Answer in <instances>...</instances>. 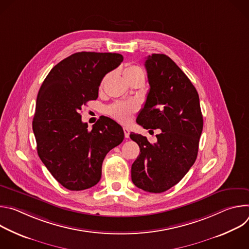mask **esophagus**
<instances>
[{
    "label": "esophagus",
    "mask_w": 249,
    "mask_h": 249,
    "mask_svg": "<svg viewBox=\"0 0 249 249\" xmlns=\"http://www.w3.org/2000/svg\"><path fill=\"white\" fill-rule=\"evenodd\" d=\"M123 131H124V135H125V138H129V135H130V130H129V128H127V127H124V128H123Z\"/></svg>",
    "instance_id": "obj_1"
}]
</instances>
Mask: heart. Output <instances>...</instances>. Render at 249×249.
Masks as SVG:
<instances>
[{"label":"heart","instance_id":"heart-1","mask_svg":"<svg viewBox=\"0 0 249 249\" xmlns=\"http://www.w3.org/2000/svg\"><path fill=\"white\" fill-rule=\"evenodd\" d=\"M139 74H144L142 69L138 66L135 65H129L128 67L125 68L124 70V77H129V76H135ZM138 110V106L135 103L132 102H117L115 104L110 105L109 107L106 109V112H107L111 117H113L115 120L122 124H127L129 123L134 114Z\"/></svg>","mask_w":249,"mask_h":249}]
</instances>
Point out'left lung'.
<instances>
[{
	"label": "left lung",
	"mask_w": 249,
	"mask_h": 249,
	"mask_svg": "<svg viewBox=\"0 0 249 249\" xmlns=\"http://www.w3.org/2000/svg\"><path fill=\"white\" fill-rule=\"evenodd\" d=\"M146 59L150 90L137 123L160 131L155 144L140 134H130L141 152L131 177L138 188L161 193L178 183L194 164L203 116L198 92L182 70L164 54Z\"/></svg>",
	"instance_id": "8db88e82"
}]
</instances>
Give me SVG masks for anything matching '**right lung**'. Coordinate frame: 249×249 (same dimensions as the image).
Masks as SVG:
<instances>
[{"instance_id": "right-lung-1", "label": "right lung", "mask_w": 249, "mask_h": 249, "mask_svg": "<svg viewBox=\"0 0 249 249\" xmlns=\"http://www.w3.org/2000/svg\"><path fill=\"white\" fill-rule=\"evenodd\" d=\"M123 61L118 53L78 52L58 63L38 91L32 122L37 153L65 188L80 191L101 177L107 153L122 143L124 132L114 120L98 119L90 131L82 106L98 96L104 76Z\"/></svg>"}]
</instances>
